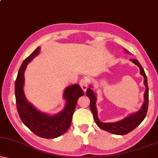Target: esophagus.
<instances>
[{"label": "esophagus", "instance_id": "esophagus-1", "mask_svg": "<svg viewBox=\"0 0 158 158\" xmlns=\"http://www.w3.org/2000/svg\"><path fill=\"white\" fill-rule=\"evenodd\" d=\"M88 81H89V79L87 77H84L81 79L80 82H79V85H80L81 89L84 90V92H85L87 89Z\"/></svg>", "mask_w": 158, "mask_h": 158}]
</instances>
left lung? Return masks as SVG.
<instances>
[{
    "instance_id": "obj_1",
    "label": "left lung",
    "mask_w": 158,
    "mask_h": 158,
    "mask_svg": "<svg viewBox=\"0 0 158 158\" xmlns=\"http://www.w3.org/2000/svg\"><path fill=\"white\" fill-rule=\"evenodd\" d=\"M125 51L129 53V52L125 49ZM131 61L138 66L140 70L141 75L143 76L144 77V85L146 87V89H145L144 98V101L143 103L142 108L139 110L135 113H132L128 115L127 117L124 118L123 119L121 120V121L114 122V123H103L101 122L99 120L98 117V111H97L96 108V94L93 92L91 88H88L86 92V94L90 100L89 103V108L91 110L92 114H93V117L95 121L96 124L98 126L100 129L105 130V131L110 132L113 134H117V135H124L127 134L138 127L139 125L142 123L143 120L144 119L145 116H146L147 113H148V102H149V90H148V79H147V76L145 74V72L143 69L142 66H141L139 62L136 59H130Z\"/></svg>"
}]
</instances>
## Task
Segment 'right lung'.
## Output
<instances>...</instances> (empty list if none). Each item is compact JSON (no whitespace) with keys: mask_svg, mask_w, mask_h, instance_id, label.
Returning <instances> with one entry per match:
<instances>
[{"mask_svg":"<svg viewBox=\"0 0 158 158\" xmlns=\"http://www.w3.org/2000/svg\"><path fill=\"white\" fill-rule=\"evenodd\" d=\"M40 48L35 50L21 66L15 81L16 108L24 124L37 136L45 139H53L66 133L70 127L77 100L84 95L78 84L67 87L64 92L66 105L64 110L53 115H48L35 108L25 98L24 92V71L27 64L39 54Z\"/></svg>","mask_w":158,"mask_h":158,"instance_id":"obj_1","label":"right lung"}]
</instances>
